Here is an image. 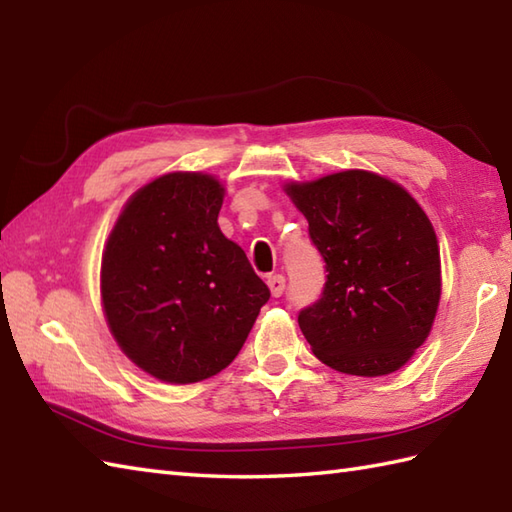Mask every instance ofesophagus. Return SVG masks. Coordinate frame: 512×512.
Masks as SVG:
<instances>
[{"label":"esophagus","mask_w":512,"mask_h":512,"mask_svg":"<svg viewBox=\"0 0 512 512\" xmlns=\"http://www.w3.org/2000/svg\"><path fill=\"white\" fill-rule=\"evenodd\" d=\"M266 284L270 288V295L281 297V295H284V290H286V277L284 275H270L266 279Z\"/></svg>","instance_id":"1"}]
</instances>
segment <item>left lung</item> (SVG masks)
Returning <instances> with one entry per match:
<instances>
[{"label":"left lung","mask_w":512,"mask_h":512,"mask_svg":"<svg viewBox=\"0 0 512 512\" xmlns=\"http://www.w3.org/2000/svg\"><path fill=\"white\" fill-rule=\"evenodd\" d=\"M325 262L321 297L299 312L314 356L354 376H385L427 339L440 303L429 217L396 182L341 171L286 187Z\"/></svg>","instance_id":"8db88e82"}]
</instances>
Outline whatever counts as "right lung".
<instances>
[{
  "label": "right lung",
  "mask_w": 512,
  "mask_h": 512,
  "mask_svg": "<svg viewBox=\"0 0 512 512\" xmlns=\"http://www.w3.org/2000/svg\"><path fill=\"white\" fill-rule=\"evenodd\" d=\"M222 184L167 173L127 202L101 268L114 339L147 374L198 383L242 350L270 290L217 226Z\"/></svg>",
  "instance_id": "obj_1"
}]
</instances>
